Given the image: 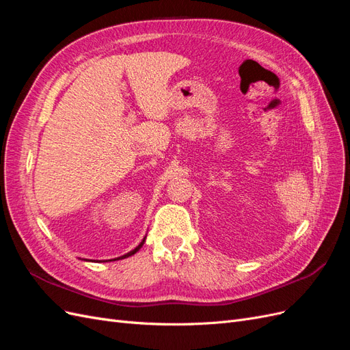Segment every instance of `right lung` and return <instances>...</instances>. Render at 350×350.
Here are the masks:
<instances>
[{
    "instance_id": "right-lung-1",
    "label": "right lung",
    "mask_w": 350,
    "mask_h": 350,
    "mask_svg": "<svg viewBox=\"0 0 350 350\" xmlns=\"http://www.w3.org/2000/svg\"><path fill=\"white\" fill-rule=\"evenodd\" d=\"M146 242V237L143 238V241L139 243V245H137L134 250H131L130 252H126V254H124V256H121V257H118V258H113V260H109V261H115V260H122V258H126V257H130V256H133V254H135L137 251H139L142 247H143V243ZM84 261H93V260H84ZM108 261V260H107ZM98 262V261H96ZM99 262H102V260H99Z\"/></svg>"
}]
</instances>
